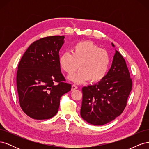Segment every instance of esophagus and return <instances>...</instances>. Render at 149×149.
Segmentation results:
<instances>
[{
  "label": "esophagus",
  "instance_id": "1",
  "mask_svg": "<svg viewBox=\"0 0 149 149\" xmlns=\"http://www.w3.org/2000/svg\"><path fill=\"white\" fill-rule=\"evenodd\" d=\"M77 89H78L77 86L75 85V84L72 85V86H71V90H72V91H74V90Z\"/></svg>",
  "mask_w": 149,
  "mask_h": 149
}]
</instances>
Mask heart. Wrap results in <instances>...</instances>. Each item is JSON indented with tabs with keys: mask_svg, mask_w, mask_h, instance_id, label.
I'll use <instances>...</instances> for the list:
<instances>
[{
	"mask_svg": "<svg viewBox=\"0 0 149 149\" xmlns=\"http://www.w3.org/2000/svg\"><path fill=\"white\" fill-rule=\"evenodd\" d=\"M72 53L65 52L60 56L59 62L62 69L68 74L69 79L76 83L89 79L91 83L100 82L106 76L110 65L108 52L90 41H83L74 44Z\"/></svg>",
	"mask_w": 149,
	"mask_h": 149,
	"instance_id": "1",
	"label": "heart"
}]
</instances>
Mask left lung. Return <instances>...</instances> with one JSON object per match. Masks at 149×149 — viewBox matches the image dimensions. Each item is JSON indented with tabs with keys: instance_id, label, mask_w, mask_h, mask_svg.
<instances>
[{
	"instance_id": "8db88e82",
	"label": "left lung",
	"mask_w": 149,
	"mask_h": 149,
	"mask_svg": "<svg viewBox=\"0 0 149 149\" xmlns=\"http://www.w3.org/2000/svg\"><path fill=\"white\" fill-rule=\"evenodd\" d=\"M112 45L114 47L113 43ZM132 86V79L124 58L116 50L105 78L95 84L82 88L80 111L82 118L94 125H102L113 120L124 111Z\"/></svg>"
}]
</instances>
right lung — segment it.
Returning a JSON list of instances; mask_svg holds the SVG:
<instances>
[{"label": "right lung", "instance_id": "add662e5", "mask_svg": "<svg viewBox=\"0 0 149 149\" xmlns=\"http://www.w3.org/2000/svg\"><path fill=\"white\" fill-rule=\"evenodd\" d=\"M64 36H50L31 43L18 65L17 88L20 106L30 118L43 120L55 116L60 97L70 91L59 62Z\"/></svg>", "mask_w": 149, "mask_h": 149}]
</instances>
